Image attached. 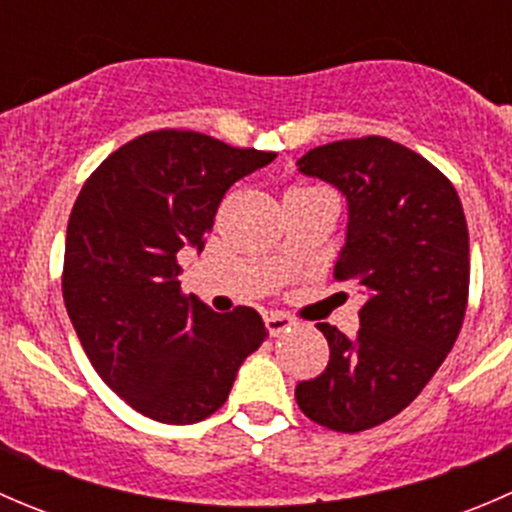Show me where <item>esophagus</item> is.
Wrapping results in <instances>:
<instances>
[{"label": "esophagus", "mask_w": 512, "mask_h": 512, "mask_svg": "<svg viewBox=\"0 0 512 512\" xmlns=\"http://www.w3.org/2000/svg\"><path fill=\"white\" fill-rule=\"evenodd\" d=\"M265 322H267V329H270L272 337H280V334H285L294 327V319L287 317V314H282V312L267 314Z\"/></svg>", "instance_id": "34e87169"}]
</instances>
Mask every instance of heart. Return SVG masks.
Masks as SVG:
<instances>
[{"label":"heart","instance_id":"heart-1","mask_svg":"<svg viewBox=\"0 0 512 512\" xmlns=\"http://www.w3.org/2000/svg\"><path fill=\"white\" fill-rule=\"evenodd\" d=\"M307 190H317V188H309V185H297V188H292L289 193H307Z\"/></svg>","mask_w":512,"mask_h":512}]
</instances>
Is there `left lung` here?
Masks as SVG:
<instances>
[{
    "instance_id": "left-lung-1",
    "label": "left lung",
    "mask_w": 512,
    "mask_h": 512,
    "mask_svg": "<svg viewBox=\"0 0 512 512\" xmlns=\"http://www.w3.org/2000/svg\"><path fill=\"white\" fill-rule=\"evenodd\" d=\"M297 165L347 198L334 277L359 287L364 307L352 339L317 324L329 364L294 399L319 426L359 433L401 414L456 344L471 282L466 215L451 180L389 138L327 143Z\"/></svg>"
}]
</instances>
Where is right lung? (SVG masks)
Segmentation results:
<instances>
[{
  "label": "right lung",
  "instance_id": "1",
  "mask_svg": "<svg viewBox=\"0 0 512 512\" xmlns=\"http://www.w3.org/2000/svg\"><path fill=\"white\" fill-rule=\"evenodd\" d=\"M277 153L151 131L91 173L66 227V312L103 381L138 414L198 423L267 339L252 307L218 314L180 292L178 252H203L227 188Z\"/></svg>",
  "mask_w": 512,
  "mask_h": 512
}]
</instances>
